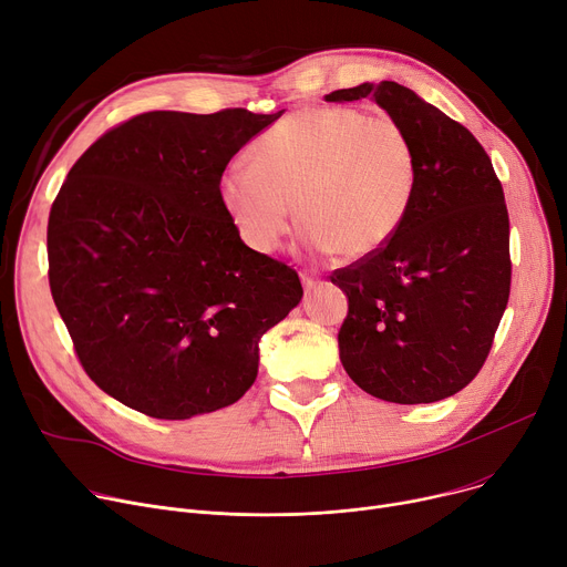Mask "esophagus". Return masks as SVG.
Segmentation results:
<instances>
[{
	"instance_id": "obj_1",
	"label": "esophagus",
	"mask_w": 567,
	"mask_h": 567,
	"mask_svg": "<svg viewBox=\"0 0 567 567\" xmlns=\"http://www.w3.org/2000/svg\"><path fill=\"white\" fill-rule=\"evenodd\" d=\"M302 284H305V290L309 292V290H313L318 286V277H313L309 272H302Z\"/></svg>"
}]
</instances>
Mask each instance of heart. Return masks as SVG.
Wrapping results in <instances>:
<instances>
[{
  "label": "heart",
  "mask_w": 567,
  "mask_h": 567,
  "mask_svg": "<svg viewBox=\"0 0 567 567\" xmlns=\"http://www.w3.org/2000/svg\"><path fill=\"white\" fill-rule=\"evenodd\" d=\"M249 162L221 174L219 202L260 254L281 245L297 206L311 249L371 256L403 228L419 185V155L405 125L348 105L284 116L254 140Z\"/></svg>",
  "instance_id": "b5f03b06"
}]
</instances>
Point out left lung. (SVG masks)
Masks as SVG:
<instances>
[{"mask_svg": "<svg viewBox=\"0 0 567 567\" xmlns=\"http://www.w3.org/2000/svg\"><path fill=\"white\" fill-rule=\"evenodd\" d=\"M365 95L410 132L419 185L395 238L329 277L348 295L341 363L354 384L386 403H435L478 375L508 305L504 187L472 132L412 89L384 80L324 97Z\"/></svg>", "mask_w": 567, "mask_h": 567, "instance_id": "1", "label": "left lung"}]
</instances>
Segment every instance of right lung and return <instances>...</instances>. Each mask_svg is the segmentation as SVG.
<instances>
[{
    "instance_id": "add662e5",
    "label": "right lung",
    "mask_w": 567,
    "mask_h": 567,
    "mask_svg": "<svg viewBox=\"0 0 567 567\" xmlns=\"http://www.w3.org/2000/svg\"><path fill=\"white\" fill-rule=\"evenodd\" d=\"M279 116L137 114L63 181L52 299L84 373L125 408L183 421L240 401L260 337L302 299L297 272L249 249L219 202L230 157Z\"/></svg>"
}]
</instances>
